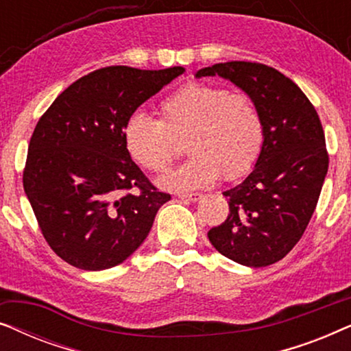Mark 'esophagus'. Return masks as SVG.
<instances>
[{
    "instance_id": "obj_1",
    "label": "esophagus",
    "mask_w": 351,
    "mask_h": 351,
    "mask_svg": "<svg viewBox=\"0 0 351 351\" xmlns=\"http://www.w3.org/2000/svg\"><path fill=\"white\" fill-rule=\"evenodd\" d=\"M177 198L182 201H190V203H193V201H198L201 198V195L199 193H179L177 195Z\"/></svg>"
}]
</instances>
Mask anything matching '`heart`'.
Listing matches in <instances>:
<instances>
[{
    "label": "heart",
    "mask_w": 351,
    "mask_h": 351,
    "mask_svg": "<svg viewBox=\"0 0 351 351\" xmlns=\"http://www.w3.org/2000/svg\"><path fill=\"white\" fill-rule=\"evenodd\" d=\"M124 147L132 161L161 174L185 142L190 160L161 179L169 190L206 186L220 176L234 180L256 162L263 123L252 97L206 83H189L158 105V119L142 112L123 126Z\"/></svg>",
    "instance_id": "obj_1"
}]
</instances>
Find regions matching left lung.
Listing matches in <instances>:
<instances>
[{"instance_id": "8db88e82", "label": "left lung", "mask_w": 351, "mask_h": 351, "mask_svg": "<svg viewBox=\"0 0 351 351\" xmlns=\"http://www.w3.org/2000/svg\"><path fill=\"white\" fill-rule=\"evenodd\" d=\"M215 75L256 102L263 143L251 174L223 191L230 214L208 237L230 261L267 267L299 243L315 213L329 167L324 131L308 97L273 66L232 60L196 73L198 78Z\"/></svg>"}]
</instances>
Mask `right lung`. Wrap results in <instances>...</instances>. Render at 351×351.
Instances as JSON below:
<instances>
[{
	"mask_svg": "<svg viewBox=\"0 0 351 351\" xmlns=\"http://www.w3.org/2000/svg\"><path fill=\"white\" fill-rule=\"evenodd\" d=\"M182 73V66L94 70L70 84L36 123L23 190L43 237L70 265L97 271L123 263L171 199L131 160L123 126Z\"/></svg>",
	"mask_w": 351,
	"mask_h": 351,
	"instance_id": "obj_1",
	"label": "right lung"
}]
</instances>
